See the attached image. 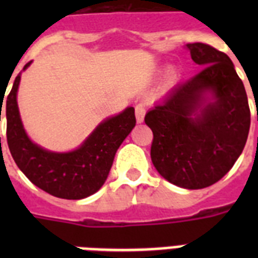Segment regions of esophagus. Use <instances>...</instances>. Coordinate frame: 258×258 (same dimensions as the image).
<instances>
[{
	"instance_id": "34e87169",
	"label": "esophagus",
	"mask_w": 258,
	"mask_h": 258,
	"mask_svg": "<svg viewBox=\"0 0 258 258\" xmlns=\"http://www.w3.org/2000/svg\"><path fill=\"white\" fill-rule=\"evenodd\" d=\"M145 115H146V107L143 103H138L135 105V116H137L138 123H142L145 120Z\"/></svg>"
}]
</instances>
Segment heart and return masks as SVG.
I'll return each instance as SVG.
<instances>
[{"instance_id": "1", "label": "heart", "mask_w": 258, "mask_h": 258, "mask_svg": "<svg viewBox=\"0 0 258 258\" xmlns=\"http://www.w3.org/2000/svg\"><path fill=\"white\" fill-rule=\"evenodd\" d=\"M175 79H176V72L174 70H171L169 72V80H170V82H174Z\"/></svg>"}]
</instances>
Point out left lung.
Segmentation results:
<instances>
[{
  "mask_svg": "<svg viewBox=\"0 0 258 258\" xmlns=\"http://www.w3.org/2000/svg\"><path fill=\"white\" fill-rule=\"evenodd\" d=\"M201 71L146 113L154 134L151 161L170 183L197 190L212 186L242 153L250 109L245 87L228 54L186 45Z\"/></svg>",
  "mask_w": 258,
  "mask_h": 258,
  "instance_id": "8db88e82",
  "label": "left lung"
}]
</instances>
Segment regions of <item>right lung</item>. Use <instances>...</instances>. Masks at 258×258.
<instances>
[{"mask_svg": "<svg viewBox=\"0 0 258 258\" xmlns=\"http://www.w3.org/2000/svg\"><path fill=\"white\" fill-rule=\"evenodd\" d=\"M20 80L21 74L17 75L4 105L6 139L18 169L32 183L57 198L83 200L95 194L104 184L119 146L135 127L134 107L104 119L76 150L54 153L30 141L24 130L17 104Z\"/></svg>", "mask_w": 258, "mask_h": 258, "instance_id": "add662e5", "label": "right lung"}]
</instances>
